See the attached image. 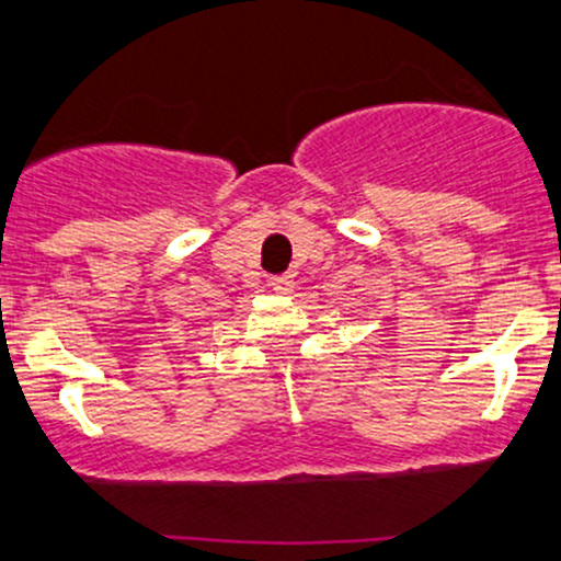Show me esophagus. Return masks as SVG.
<instances>
[{"instance_id": "esophagus-1", "label": "esophagus", "mask_w": 561, "mask_h": 561, "mask_svg": "<svg viewBox=\"0 0 561 561\" xmlns=\"http://www.w3.org/2000/svg\"><path fill=\"white\" fill-rule=\"evenodd\" d=\"M268 285H271V290H276V293H293V287H295V276L293 274H279V276H271L268 279Z\"/></svg>"}]
</instances>
